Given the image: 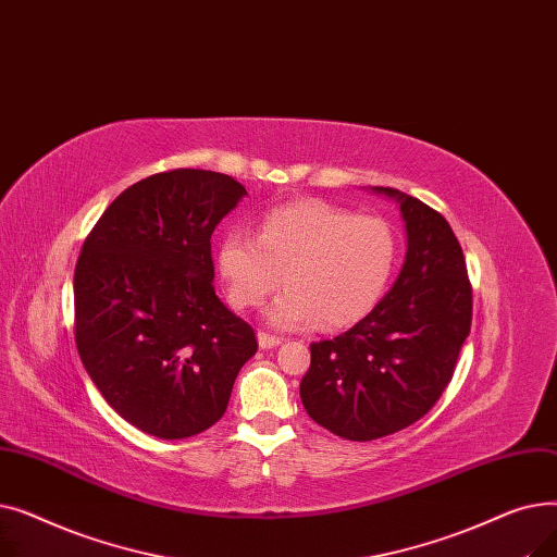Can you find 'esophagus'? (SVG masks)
<instances>
[{
  "instance_id": "34e87169",
  "label": "esophagus",
  "mask_w": 557,
  "mask_h": 557,
  "mask_svg": "<svg viewBox=\"0 0 557 557\" xmlns=\"http://www.w3.org/2000/svg\"><path fill=\"white\" fill-rule=\"evenodd\" d=\"M257 343L261 349H271V347H277L282 343V338L273 336L269 332H257Z\"/></svg>"
}]
</instances>
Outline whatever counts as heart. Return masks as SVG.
I'll list each match as a JSON object with an SVG mask.
<instances>
[{
    "label": "heart",
    "mask_w": 557,
    "mask_h": 557,
    "mask_svg": "<svg viewBox=\"0 0 557 557\" xmlns=\"http://www.w3.org/2000/svg\"><path fill=\"white\" fill-rule=\"evenodd\" d=\"M397 257L399 237L386 219L302 200L269 212L257 234L227 230L216 269L232 307H259L284 273L288 288L269 307V323L298 330L320 320L336 330L359 323L384 298Z\"/></svg>",
    "instance_id": "heart-1"
}]
</instances>
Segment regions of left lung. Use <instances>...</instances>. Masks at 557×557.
I'll use <instances>...</instances> for the list:
<instances>
[{
  "label": "left lung",
  "mask_w": 557,
  "mask_h": 557,
  "mask_svg": "<svg viewBox=\"0 0 557 557\" xmlns=\"http://www.w3.org/2000/svg\"><path fill=\"white\" fill-rule=\"evenodd\" d=\"M406 232L401 271L359 323L311 343L300 399L313 422L345 441H376L418 422L454 376L472 325L465 257L443 214L393 187Z\"/></svg>",
  "instance_id": "1"
}]
</instances>
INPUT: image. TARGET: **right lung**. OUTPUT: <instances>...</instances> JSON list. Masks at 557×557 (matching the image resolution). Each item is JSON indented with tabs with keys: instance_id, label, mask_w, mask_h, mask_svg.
Instances as JSON below:
<instances>
[{
	"instance_id": "1",
	"label": "right lung",
	"mask_w": 557,
	"mask_h": 557,
	"mask_svg": "<svg viewBox=\"0 0 557 557\" xmlns=\"http://www.w3.org/2000/svg\"><path fill=\"white\" fill-rule=\"evenodd\" d=\"M244 196L216 171L149 175L110 202L76 261L78 357L114 411L162 441L219 422L257 352L212 284V232Z\"/></svg>"
}]
</instances>
